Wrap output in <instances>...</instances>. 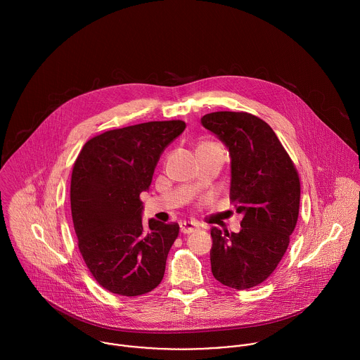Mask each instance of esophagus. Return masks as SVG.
Wrapping results in <instances>:
<instances>
[{"instance_id":"34e87169","label":"esophagus","mask_w":360,"mask_h":360,"mask_svg":"<svg viewBox=\"0 0 360 360\" xmlns=\"http://www.w3.org/2000/svg\"><path fill=\"white\" fill-rule=\"evenodd\" d=\"M198 230V224L197 223H193V221H183L180 224V231L183 234H190V233H194Z\"/></svg>"}]
</instances>
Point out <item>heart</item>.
Instances as JSON below:
<instances>
[{"label": "heart", "instance_id": "heart-1", "mask_svg": "<svg viewBox=\"0 0 360 360\" xmlns=\"http://www.w3.org/2000/svg\"><path fill=\"white\" fill-rule=\"evenodd\" d=\"M204 144H209V143H204Z\"/></svg>", "mask_w": 360, "mask_h": 360}]
</instances>
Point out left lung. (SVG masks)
I'll return each mask as SVG.
<instances>
[{
    "label": "left lung",
    "instance_id": "obj_1",
    "mask_svg": "<svg viewBox=\"0 0 360 360\" xmlns=\"http://www.w3.org/2000/svg\"><path fill=\"white\" fill-rule=\"evenodd\" d=\"M201 123L229 148L230 200L244 214L240 233L212 227V273L230 288H252L288 248L300 213V176L273 129L255 115L212 112Z\"/></svg>",
    "mask_w": 360,
    "mask_h": 360
}]
</instances>
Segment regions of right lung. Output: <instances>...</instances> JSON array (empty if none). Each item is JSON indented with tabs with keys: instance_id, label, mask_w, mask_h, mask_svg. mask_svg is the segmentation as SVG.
I'll return each instance as SVG.
<instances>
[{
	"instance_id": "right-lung-1",
	"label": "right lung",
	"mask_w": 360,
	"mask_h": 360,
	"mask_svg": "<svg viewBox=\"0 0 360 360\" xmlns=\"http://www.w3.org/2000/svg\"><path fill=\"white\" fill-rule=\"evenodd\" d=\"M183 120L147 122L90 139L75 160L70 207L77 245L96 281L112 294L153 291L165 274L179 224L143 223L140 194L153 181L163 150Z\"/></svg>"
}]
</instances>
